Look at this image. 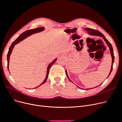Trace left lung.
<instances>
[{
    "mask_svg": "<svg viewBox=\"0 0 122 122\" xmlns=\"http://www.w3.org/2000/svg\"><path fill=\"white\" fill-rule=\"evenodd\" d=\"M85 29L87 31H88V33H89V35H94V36H100V37H103V39L105 40V41L106 42V44H107V45L108 46V47H109V49H110V53H111V56H112V65H111V70H110V73H109V75H108V77L109 76V75H110V74H111V72H112V69H113V63H114V59H115V57H114V52H113V47H112V45H111V44L109 42V41L106 38V37H105V36L102 33H101L100 31H98V30H94V29H91V28H86ZM66 75H67V77H68V79L71 82H72L73 83V82L70 80V79H69V77H68V74H67V71H66ZM107 77V78H108ZM102 84H101L100 85H101ZM100 85H99V86H100ZM99 86H97V87H98ZM78 87H79L78 86H77ZM96 87H95V88H96ZM79 88H80V89H81V88H80V87H79ZM90 89H92V88H90ZM90 89H87V90H89Z\"/></svg>",
    "mask_w": 122,
    "mask_h": 122,
    "instance_id": "8db88e82",
    "label": "left lung"
}]
</instances>
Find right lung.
<instances>
[{"instance_id":"add662e5","label":"right lung","mask_w":122,"mask_h":122,"mask_svg":"<svg viewBox=\"0 0 122 122\" xmlns=\"http://www.w3.org/2000/svg\"><path fill=\"white\" fill-rule=\"evenodd\" d=\"M44 30V27H39V28H35V29H31V30H27L25 32H24L23 33H22L20 35H19L18 36V37L14 41H13L12 42V44L11 45V46H10V47H9V50H8V53H7V67H8V69L9 70V59H10V55H11V52L12 51V50L14 48V45H16V44L19 43V42L20 41H22L23 39H25L26 38H27L28 36L33 34H35V33H38V32H41L42 31H43ZM57 60V58H56V59H55L50 64H49V65L48 66V67H47V74H46V78L45 79V80H44V81L42 82L40 85H39L37 87H35V88H37V87H39V86H40L41 85H42V84H43L45 83V82L46 81L47 79V78H48V74H49V70H50V68L51 67V66L54 64V63L56 62V61Z\"/></svg>"}]
</instances>
